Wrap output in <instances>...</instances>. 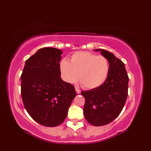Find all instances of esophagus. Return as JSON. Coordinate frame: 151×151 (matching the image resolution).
Segmentation results:
<instances>
[{
	"instance_id": "34e87169",
	"label": "esophagus",
	"mask_w": 151,
	"mask_h": 151,
	"mask_svg": "<svg viewBox=\"0 0 151 151\" xmlns=\"http://www.w3.org/2000/svg\"><path fill=\"white\" fill-rule=\"evenodd\" d=\"M75 90H76V91H77V93H81V90L79 89H78V88H75Z\"/></svg>"
}]
</instances>
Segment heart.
<instances>
[{"mask_svg":"<svg viewBox=\"0 0 151 151\" xmlns=\"http://www.w3.org/2000/svg\"><path fill=\"white\" fill-rule=\"evenodd\" d=\"M61 77L69 84L78 79L83 86L89 89L101 86L109 73V62L105 57L89 52H78L70 59H62L60 62Z\"/></svg>","mask_w":151,"mask_h":151,"instance_id":"1","label":"heart"}]
</instances>
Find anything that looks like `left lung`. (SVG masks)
I'll return each instance as SVG.
<instances>
[{"label": "left lung", "mask_w": 151, "mask_h": 151, "mask_svg": "<svg viewBox=\"0 0 151 151\" xmlns=\"http://www.w3.org/2000/svg\"><path fill=\"white\" fill-rule=\"evenodd\" d=\"M109 62V73L101 86L82 91L85 99L84 115L86 121L95 126L106 125L114 121L125 105L128 96L129 77L121 60L105 50L96 49Z\"/></svg>", "instance_id": "obj_1"}]
</instances>
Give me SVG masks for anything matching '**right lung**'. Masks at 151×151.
Instances as JSON below:
<instances>
[{
    "label": "right lung",
    "mask_w": 151,
    "mask_h": 151,
    "mask_svg": "<svg viewBox=\"0 0 151 151\" xmlns=\"http://www.w3.org/2000/svg\"><path fill=\"white\" fill-rule=\"evenodd\" d=\"M61 50H38L25 61L21 75V96L29 115L41 125L54 127L65 121L72 100L74 86L62 79Z\"/></svg>",
    "instance_id": "1"
}]
</instances>
